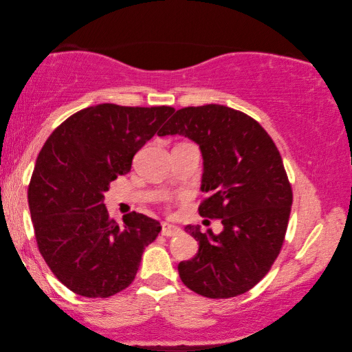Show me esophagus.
<instances>
[{"mask_svg":"<svg viewBox=\"0 0 352 352\" xmlns=\"http://www.w3.org/2000/svg\"><path fill=\"white\" fill-rule=\"evenodd\" d=\"M181 234V229L176 226V224H170V223H164L162 224V235L165 237H173V235Z\"/></svg>","mask_w":352,"mask_h":352,"instance_id":"obj_1","label":"esophagus"}]
</instances>
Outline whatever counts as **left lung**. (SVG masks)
<instances>
[{"mask_svg": "<svg viewBox=\"0 0 352 352\" xmlns=\"http://www.w3.org/2000/svg\"><path fill=\"white\" fill-rule=\"evenodd\" d=\"M198 143L204 160L199 215L223 230L186 226L199 243L177 265L181 280L201 296L224 299L251 290L270 272L284 243L292 186L272 137L254 118L220 104L179 109L159 135Z\"/></svg>", "mask_w": 352, "mask_h": 352, "instance_id": "8db88e82", "label": "left lung"}]
</instances>
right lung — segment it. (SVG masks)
I'll return each instance as SVG.
<instances>
[{
  "instance_id": "1",
  "label": "right lung",
  "mask_w": 352,
  "mask_h": 352,
  "mask_svg": "<svg viewBox=\"0 0 352 352\" xmlns=\"http://www.w3.org/2000/svg\"><path fill=\"white\" fill-rule=\"evenodd\" d=\"M173 112L106 102L73 113L45 142L28 188L34 232L51 272L78 295L109 298L124 290L162 229L137 212L118 226L102 193L131 171L135 153Z\"/></svg>"
}]
</instances>
